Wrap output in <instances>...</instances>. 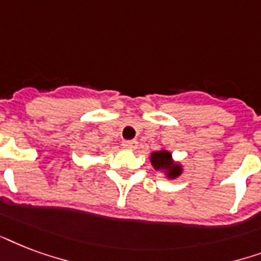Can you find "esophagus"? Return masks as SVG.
Returning <instances> with one entry per match:
<instances>
[{
  "label": "esophagus",
  "instance_id": "34e87169",
  "mask_svg": "<svg viewBox=\"0 0 261 261\" xmlns=\"http://www.w3.org/2000/svg\"><path fill=\"white\" fill-rule=\"evenodd\" d=\"M122 147H124L125 149H136L137 141L136 140H125V141H122Z\"/></svg>",
  "mask_w": 261,
  "mask_h": 261
}]
</instances>
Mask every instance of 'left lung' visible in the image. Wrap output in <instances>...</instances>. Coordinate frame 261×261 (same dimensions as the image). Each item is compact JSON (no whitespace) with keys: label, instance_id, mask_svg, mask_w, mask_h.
Here are the masks:
<instances>
[{"label":"left lung","instance_id":"8db88e82","mask_svg":"<svg viewBox=\"0 0 261 261\" xmlns=\"http://www.w3.org/2000/svg\"><path fill=\"white\" fill-rule=\"evenodd\" d=\"M151 165L155 170H162L166 173L167 178H177L182 173V167L179 163H175L171 158V153L166 149L155 151L149 156Z\"/></svg>","mask_w":261,"mask_h":261}]
</instances>
